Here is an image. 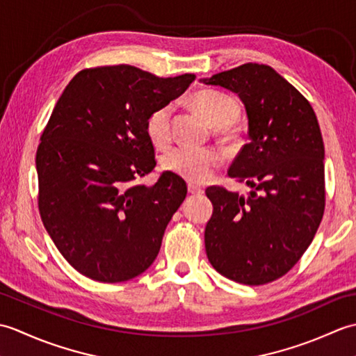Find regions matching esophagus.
<instances>
[{"label":"esophagus","mask_w":356,"mask_h":356,"mask_svg":"<svg viewBox=\"0 0 356 356\" xmlns=\"http://www.w3.org/2000/svg\"><path fill=\"white\" fill-rule=\"evenodd\" d=\"M188 193L195 194V195H200V194H203V188L194 185V184H190V185H188Z\"/></svg>","instance_id":"obj_1"}]
</instances>
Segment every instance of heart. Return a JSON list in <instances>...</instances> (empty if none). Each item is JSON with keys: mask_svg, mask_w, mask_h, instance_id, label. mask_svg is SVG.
I'll return each instance as SVG.
<instances>
[{"mask_svg": "<svg viewBox=\"0 0 356 356\" xmlns=\"http://www.w3.org/2000/svg\"><path fill=\"white\" fill-rule=\"evenodd\" d=\"M193 105L211 125L220 128L223 136L232 138L236 133L232 124L240 116V104L232 96L217 90H200L193 96ZM171 118V104L153 110L147 118V136L157 149L168 148L172 140ZM220 162L222 156L214 148L179 147L166 153L161 163L165 172L184 179L186 182L202 184L209 179Z\"/></svg>", "mask_w": 356, "mask_h": 356, "instance_id": "1", "label": "heart"}]
</instances>
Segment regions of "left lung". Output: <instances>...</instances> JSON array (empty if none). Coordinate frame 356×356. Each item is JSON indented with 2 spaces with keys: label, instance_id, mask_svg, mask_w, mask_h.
<instances>
[{
  "label": "left lung",
  "instance_id": "8db88e82",
  "mask_svg": "<svg viewBox=\"0 0 356 356\" xmlns=\"http://www.w3.org/2000/svg\"><path fill=\"white\" fill-rule=\"evenodd\" d=\"M205 84L237 93L249 120V143L228 176L252 188L248 195L207 188L213 216L205 229L209 263L249 286L287 274L312 243L326 205L324 143L312 105L264 64L217 73Z\"/></svg>",
  "mask_w": 356,
  "mask_h": 356
}]
</instances>
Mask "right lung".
Returning a JSON list of instances; mask_svg holds the SVG:
<instances>
[{"label":"right lung","mask_w":356,"mask_h":356,"mask_svg":"<svg viewBox=\"0 0 356 356\" xmlns=\"http://www.w3.org/2000/svg\"><path fill=\"white\" fill-rule=\"evenodd\" d=\"M195 79L159 78L133 65L81 70L59 97L36 151L38 208L59 252L96 282L120 283L156 260L186 184L156 166L145 122Z\"/></svg>","instance_id":"right-lung-1"}]
</instances>
